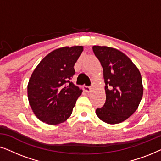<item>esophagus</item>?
Returning a JSON list of instances; mask_svg holds the SVG:
<instances>
[{"mask_svg":"<svg viewBox=\"0 0 161 161\" xmlns=\"http://www.w3.org/2000/svg\"><path fill=\"white\" fill-rule=\"evenodd\" d=\"M83 90L86 92H90L92 90V88L90 86H83Z\"/></svg>","mask_w":161,"mask_h":161,"instance_id":"34e87169","label":"esophagus"}]
</instances>
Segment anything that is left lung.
<instances>
[{
	"instance_id": "8db88e82",
	"label": "left lung",
	"mask_w": 161,
	"mask_h": 161,
	"mask_svg": "<svg viewBox=\"0 0 161 161\" xmlns=\"http://www.w3.org/2000/svg\"><path fill=\"white\" fill-rule=\"evenodd\" d=\"M93 52L102 65L106 100L97 108L103 122L119 124L128 119L140 104L143 96L142 75L126 55L115 48L93 46Z\"/></svg>"
}]
</instances>
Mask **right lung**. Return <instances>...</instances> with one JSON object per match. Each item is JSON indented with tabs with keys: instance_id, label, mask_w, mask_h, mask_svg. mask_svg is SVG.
<instances>
[{
	"instance_id": "1",
	"label": "right lung",
	"mask_w": 161,
	"mask_h": 161,
	"mask_svg": "<svg viewBox=\"0 0 161 161\" xmlns=\"http://www.w3.org/2000/svg\"><path fill=\"white\" fill-rule=\"evenodd\" d=\"M83 46L64 47L50 52L33 72L28 84V98L35 116L48 125H58L71 116L82 93L70 79Z\"/></svg>"
}]
</instances>
